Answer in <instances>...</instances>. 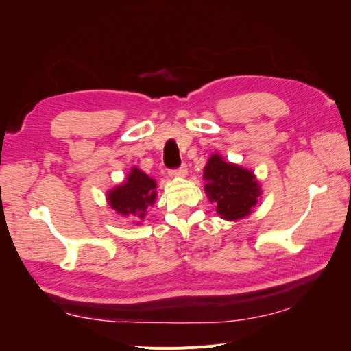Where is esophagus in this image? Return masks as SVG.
Masks as SVG:
<instances>
[{
  "mask_svg": "<svg viewBox=\"0 0 351 351\" xmlns=\"http://www.w3.org/2000/svg\"><path fill=\"white\" fill-rule=\"evenodd\" d=\"M187 176V167L182 165L177 169H173V171H169V177H186Z\"/></svg>",
  "mask_w": 351,
  "mask_h": 351,
  "instance_id": "1",
  "label": "esophagus"
}]
</instances>
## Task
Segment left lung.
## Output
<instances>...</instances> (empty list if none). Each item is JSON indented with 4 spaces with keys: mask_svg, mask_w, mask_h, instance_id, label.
Listing matches in <instances>:
<instances>
[{
    "mask_svg": "<svg viewBox=\"0 0 351 351\" xmlns=\"http://www.w3.org/2000/svg\"><path fill=\"white\" fill-rule=\"evenodd\" d=\"M205 193L215 204L217 214L226 221H239L252 215L262 190L256 176L249 168L226 161L212 154L204 168Z\"/></svg>",
    "mask_w": 351,
    "mask_h": 351,
    "instance_id": "1",
    "label": "left lung"
}]
</instances>
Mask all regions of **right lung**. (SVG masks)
Instances as JSON below:
<instances>
[{
  "label": "right lung",
  "mask_w": 351,
  "mask_h": 351,
  "mask_svg": "<svg viewBox=\"0 0 351 351\" xmlns=\"http://www.w3.org/2000/svg\"><path fill=\"white\" fill-rule=\"evenodd\" d=\"M156 200V180L145 174L141 168L132 167L125 180L107 192L108 206L124 218H132L136 226L145 219L146 209Z\"/></svg>",
  "instance_id": "1"
}]
</instances>
